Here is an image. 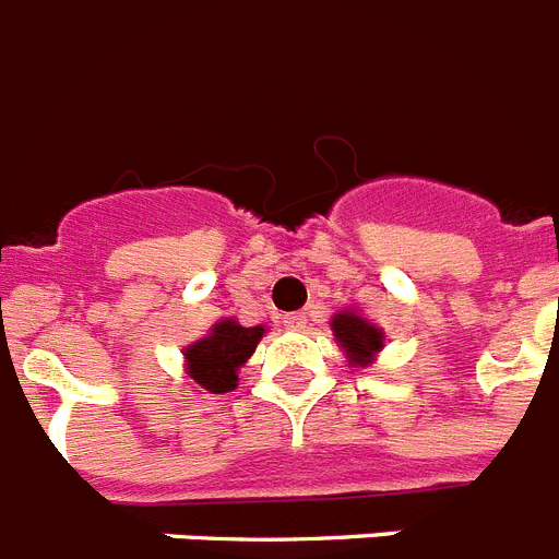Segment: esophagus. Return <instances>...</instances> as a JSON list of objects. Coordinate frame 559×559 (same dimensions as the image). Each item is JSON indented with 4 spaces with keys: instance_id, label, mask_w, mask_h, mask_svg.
I'll return each instance as SVG.
<instances>
[{
    "instance_id": "esophagus-1",
    "label": "esophagus",
    "mask_w": 559,
    "mask_h": 559,
    "mask_svg": "<svg viewBox=\"0 0 559 559\" xmlns=\"http://www.w3.org/2000/svg\"><path fill=\"white\" fill-rule=\"evenodd\" d=\"M305 324H308V316H305V313H288V316H285V328H288V330H305Z\"/></svg>"
}]
</instances>
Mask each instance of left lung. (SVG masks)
I'll use <instances>...</instances> for the list:
<instances>
[{
	"label": "left lung",
	"mask_w": 559,
	"mask_h": 559,
	"mask_svg": "<svg viewBox=\"0 0 559 559\" xmlns=\"http://www.w3.org/2000/svg\"><path fill=\"white\" fill-rule=\"evenodd\" d=\"M330 330H333L338 347L347 353V360L353 367H367V364H372L374 355L383 349V341H386L383 330L374 328L372 322H367L355 310H341V313H335L333 322H330Z\"/></svg>",
	"instance_id": "left-lung-1"
}]
</instances>
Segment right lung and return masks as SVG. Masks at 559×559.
I'll list each match as a JSON object with an SVG mask.
<instances>
[{
  "label": "right lung",
  "instance_id": "obj_1",
  "mask_svg": "<svg viewBox=\"0 0 559 559\" xmlns=\"http://www.w3.org/2000/svg\"><path fill=\"white\" fill-rule=\"evenodd\" d=\"M263 335V324L243 328L235 319H221L210 335L185 347L187 378L212 394L231 392L237 386V369L251 358Z\"/></svg>",
  "mask_w": 559,
  "mask_h": 559
}]
</instances>
